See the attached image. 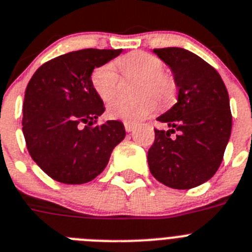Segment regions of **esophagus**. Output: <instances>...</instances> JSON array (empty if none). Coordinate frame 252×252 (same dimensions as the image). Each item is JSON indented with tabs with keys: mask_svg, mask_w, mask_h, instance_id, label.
Masks as SVG:
<instances>
[{
	"mask_svg": "<svg viewBox=\"0 0 252 252\" xmlns=\"http://www.w3.org/2000/svg\"><path fill=\"white\" fill-rule=\"evenodd\" d=\"M124 126H126V132H132L135 126L133 123H130V122H124Z\"/></svg>",
	"mask_w": 252,
	"mask_h": 252,
	"instance_id": "34e87169",
	"label": "esophagus"
}]
</instances>
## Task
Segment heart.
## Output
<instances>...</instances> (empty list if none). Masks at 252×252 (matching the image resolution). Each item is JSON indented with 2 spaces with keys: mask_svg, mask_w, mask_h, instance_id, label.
Here are the masks:
<instances>
[{
  "mask_svg": "<svg viewBox=\"0 0 252 252\" xmlns=\"http://www.w3.org/2000/svg\"><path fill=\"white\" fill-rule=\"evenodd\" d=\"M117 63L126 76L141 78L138 94L142 96L135 100L117 99L111 101L108 108L110 118L135 123L155 111L156 98L162 105L174 99L175 81L163 72V62L157 56L137 50L120 57ZM119 81V73L111 62L96 67L91 73V86L102 101H110L115 97Z\"/></svg>",
  "mask_w": 252,
  "mask_h": 252,
  "instance_id": "heart-1",
  "label": "heart"
}]
</instances>
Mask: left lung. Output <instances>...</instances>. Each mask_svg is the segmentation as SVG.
<instances>
[{"instance_id":"obj_1","label":"left lung","mask_w":252,"mask_h":252,"mask_svg":"<svg viewBox=\"0 0 252 252\" xmlns=\"http://www.w3.org/2000/svg\"><path fill=\"white\" fill-rule=\"evenodd\" d=\"M153 53L171 68L179 95L157 118L170 129H155L150 171L166 187L191 189L209 180L222 162L232 129L228 93L220 73L189 50L172 47Z\"/></svg>"}]
</instances>
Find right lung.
<instances>
[{
    "label": "right lung",
    "instance_id": "1",
    "mask_svg": "<svg viewBox=\"0 0 252 252\" xmlns=\"http://www.w3.org/2000/svg\"><path fill=\"white\" fill-rule=\"evenodd\" d=\"M122 49H82L40 65L26 86L23 133L35 163L56 181L85 184L106 167L126 129L119 120L93 126L105 111L91 73Z\"/></svg>",
    "mask_w": 252,
    "mask_h": 252
}]
</instances>
